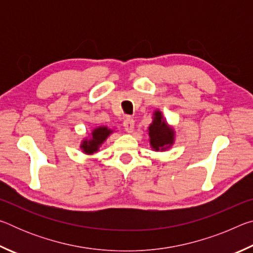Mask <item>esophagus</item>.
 Wrapping results in <instances>:
<instances>
[{"label": "esophagus", "mask_w": 253, "mask_h": 253, "mask_svg": "<svg viewBox=\"0 0 253 253\" xmlns=\"http://www.w3.org/2000/svg\"><path fill=\"white\" fill-rule=\"evenodd\" d=\"M134 125H135V122L132 118L126 117L125 119H124L123 126H124V128H125V130L127 132H131L132 130H134Z\"/></svg>", "instance_id": "obj_1"}]
</instances>
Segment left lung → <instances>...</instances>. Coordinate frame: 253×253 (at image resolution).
I'll return each instance as SVG.
<instances>
[{
	"label": "left lung",
	"instance_id": "8db88e82",
	"mask_svg": "<svg viewBox=\"0 0 253 253\" xmlns=\"http://www.w3.org/2000/svg\"><path fill=\"white\" fill-rule=\"evenodd\" d=\"M148 130L151 146L155 151H164L174 143L173 128L165 123L160 110L154 113V121L148 127Z\"/></svg>",
	"mask_w": 253,
	"mask_h": 253
}]
</instances>
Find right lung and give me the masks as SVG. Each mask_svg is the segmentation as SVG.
<instances>
[{"mask_svg":"<svg viewBox=\"0 0 253 253\" xmlns=\"http://www.w3.org/2000/svg\"><path fill=\"white\" fill-rule=\"evenodd\" d=\"M113 130L108 129L107 127H98L93 129L91 132L90 139H84L81 144L84 153L85 154H93L98 151L100 145L105 142L107 137H108Z\"/></svg>","mask_w":253,"mask_h":253,"instance_id":"right-lung-1","label":"right lung"}]
</instances>
